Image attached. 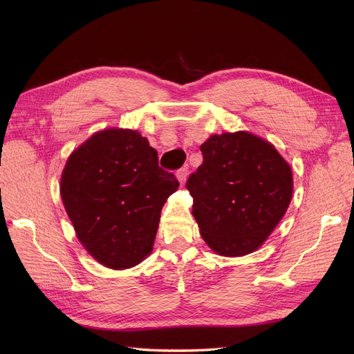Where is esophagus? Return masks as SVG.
<instances>
[{"instance_id":"1","label":"esophagus","mask_w":354,"mask_h":354,"mask_svg":"<svg viewBox=\"0 0 354 354\" xmlns=\"http://www.w3.org/2000/svg\"><path fill=\"white\" fill-rule=\"evenodd\" d=\"M177 178H178V181H180V185H185V181H186V178H187V168H186V167L180 168V169L177 171Z\"/></svg>"}]
</instances>
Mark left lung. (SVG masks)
Returning a JSON list of instances; mask_svg holds the SVG:
<instances>
[{"instance_id":"1","label":"left lung","mask_w":354,"mask_h":354,"mask_svg":"<svg viewBox=\"0 0 354 354\" xmlns=\"http://www.w3.org/2000/svg\"><path fill=\"white\" fill-rule=\"evenodd\" d=\"M203 162L187 178L203 241L220 255L250 254L285 216L292 173L263 138L246 131L211 136Z\"/></svg>"}]
</instances>
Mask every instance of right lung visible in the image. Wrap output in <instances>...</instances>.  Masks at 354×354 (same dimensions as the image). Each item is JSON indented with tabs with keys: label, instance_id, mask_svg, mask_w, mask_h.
<instances>
[{
	"label": "right lung",
	"instance_id": "add662e5",
	"mask_svg": "<svg viewBox=\"0 0 354 354\" xmlns=\"http://www.w3.org/2000/svg\"><path fill=\"white\" fill-rule=\"evenodd\" d=\"M178 181L133 130L95 133L69 156L60 180L63 205L80 242L115 270L152 251L160 209Z\"/></svg>",
	"mask_w": 354,
	"mask_h": 354
}]
</instances>
